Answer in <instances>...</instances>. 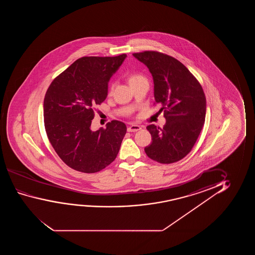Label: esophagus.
Wrapping results in <instances>:
<instances>
[{"label":"esophagus","instance_id":"esophagus-1","mask_svg":"<svg viewBox=\"0 0 255 255\" xmlns=\"http://www.w3.org/2000/svg\"><path fill=\"white\" fill-rule=\"evenodd\" d=\"M141 129V127L139 126H136V125H132V126H129L128 128H127V130L129 131V132H135V131H137V130H139Z\"/></svg>","mask_w":255,"mask_h":255}]
</instances>
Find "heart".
Wrapping results in <instances>:
<instances>
[{
	"label": "heart",
	"instance_id": "1",
	"mask_svg": "<svg viewBox=\"0 0 255 255\" xmlns=\"http://www.w3.org/2000/svg\"><path fill=\"white\" fill-rule=\"evenodd\" d=\"M127 79H128V82H129V84L130 86L138 84V83L142 82V81L146 80V78L143 77V75H141V74L138 73L129 74L128 77H127ZM112 88H113V86H112V89H111V90H112Z\"/></svg>",
	"mask_w": 255,
	"mask_h": 255
}]
</instances>
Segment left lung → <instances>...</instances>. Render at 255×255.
Instances as JSON below:
<instances>
[{
	"label": "left lung",
	"instance_id": "obj_1",
	"mask_svg": "<svg viewBox=\"0 0 255 255\" xmlns=\"http://www.w3.org/2000/svg\"><path fill=\"white\" fill-rule=\"evenodd\" d=\"M152 75L155 103L164 111L163 128L146 127L152 142L144 148L147 156L160 164H171L194 146L206 119V100L202 86L178 60L164 53H133Z\"/></svg>",
	"mask_w": 255,
	"mask_h": 255
}]
</instances>
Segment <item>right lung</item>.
I'll return each mask as SVG.
<instances>
[{"mask_svg": "<svg viewBox=\"0 0 255 255\" xmlns=\"http://www.w3.org/2000/svg\"><path fill=\"white\" fill-rule=\"evenodd\" d=\"M84 56L52 81L43 101L46 133L60 158L76 171L95 173L115 160L126 126L112 120L105 129H91L95 106L108 94V82L126 59Z\"/></svg>", "mask_w": 255, "mask_h": 255, "instance_id": "right-lung-1", "label": "right lung"}]
</instances>
